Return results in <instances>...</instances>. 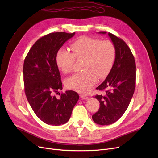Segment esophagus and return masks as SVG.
Returning <instances> with one entry per match:
<instances>
[{
	"mask_svg": "<svg viewBox=\"0 0 158 158\" xmlns=\"http://www.w3.org/2000/svg\"><path fill=\"white\" fill-rule=\"evenodd\" d=\"M80 97H81V98L84 99V100H85V99H87V98H88V96H87L86 95H85V94H81V95H80Z\"/></svg>",
	"mask_w": 158,
	"mask_h": 158,
	"instance_id": "1",
	"label": "esophagus"
}]
</instances>
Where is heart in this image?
I'll list each match as a JSON object with an SVG mask.
<instances>
[{
    "label": "heart",
    "instance_id": "b5f03b06",
    "mask_svg": "<svg viewBox=\"0 0 158 158\" xmlns=\"http://www.w3.org/2000/svg\"><path fill=\"white\" fill-rule=\"evenodd\" d=\"M71 53L61 48L56 56V62L63 73H69L73 70L75 58L81 61L83 71L75 74L66 81L68 88L80 93L87 92L94 86L97 78H106L110 73L116 59V48L110 41L81 37L70 45Z\"/></svg>",
    "mask_w": 158,
    "mask_h": 158
}]
</instances>
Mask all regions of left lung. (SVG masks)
I'll list each match as a JSON object with an SVG mask.
<instances>
[{
    "instance_id": "1",
    "label": "left lung",
    "mask_w": 158,
    "mask_h": 158,
    "mask_svg": "<svg viewBox=\"0 0 158 158\" xmlns=\"http://www.w3.org/2000/svg\"><path fill=\"white\" fill-rule=\"evenodd\" d=\"M106 34V32H99ZM108 36L116 48V59L113 68L101 85L96 89L105 91L97 95L100 102L98 111L92 119L97 124L107 126L117 121L125 113L133 95L136 85V63L129 47L121 38L110 32Z\"/></svg>"
}]
</instances>
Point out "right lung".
Masks as SVG:
<instances>
[{
	"mask_svg": "<svg viewBox=\"0 0 158 158\" xmlns=\"http://www.w3.org/2000/svg\"><path fill=\"white\" fill-rule=\"evenodd\" d=\"M75 32H52L38 40L25 58L23 73L27 101L37 117L51 126H60L70 118L79 95L62 90L61 75L56 62V53Z\"/></svg>",
	"mask_w": 158,
	"mask_h": 158,
	"instance_id": "right-lung-1",
	"label": "right lung"
}]
</instances>
